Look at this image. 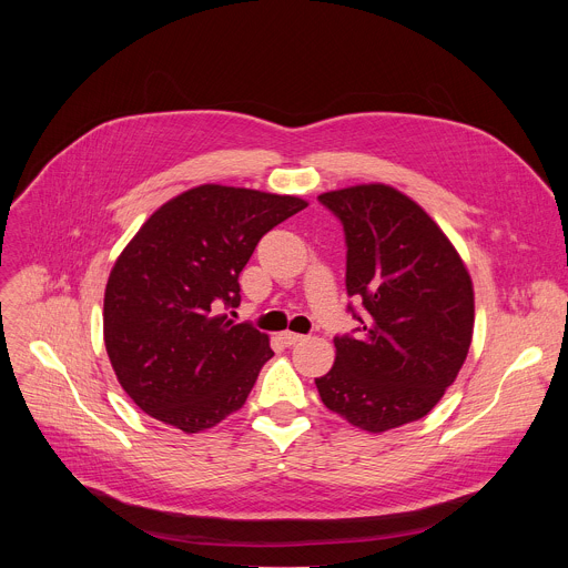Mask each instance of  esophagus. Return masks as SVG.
I'll use <instances>...</instances> for the list:
<instances>
[{
	"mask_svg": "<svg viewBox=\"0 0 568 568\" xmlns=\"http://www.w3.org/2000/svg\"><path fill=\"white\" fill-rule=\"evenodd\" d=\"M281 339H283V344H287V346H294V344L303 342L305 337H303V335H298V333H281Z\"/></svg>",
	"mask_w": 568,
	"mask_h": 568,
	"instance_id": "34e87169",
	"label": "esophagus"
}]
</instances>
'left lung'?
Returning a JSON list of instances; mask_svg holds the SVG:
<instances>
[{
  "label": "left lung",
  "mask_w": 568,
  "mask_h": 568,
  "mask_svg": "<svg viewBox=\"0 0 568 568\" xmlns=\"http://www.w3.org/2000/svg\"><path fill=\"white\" fill-rule=\"evenodd\" d=\"M346 231V287L362 298L359 335L335 337L314 384L353 427L382 434L425 418L465 364L471 276L436 220L409 195L371 182L321 193Z\"/></svg>",
  "instance_id": "8db88e82"
}]
</instances>
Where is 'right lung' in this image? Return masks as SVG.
<instances>
[{"label":"right lung","instance_id":"add662e5","mask_svg":"<svg viewBox=\"0 0 568 568\" xmlns=\"http://www.w3.org/2000/svg\"><path fill=\"white\" fill-rule=\"evenodd\" d=\"M296 195L222 184L161 204L114 261L103 342L114 375L150 418L200 434L247 402L274 357L270 337L217 314L258 240L305 209Z\"/></svg>","mask_w":568,"mask_h":568}]
</instances>
